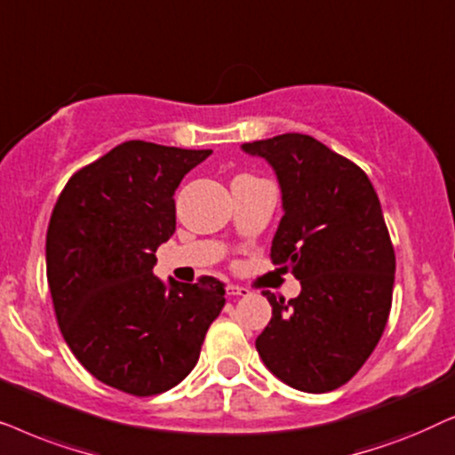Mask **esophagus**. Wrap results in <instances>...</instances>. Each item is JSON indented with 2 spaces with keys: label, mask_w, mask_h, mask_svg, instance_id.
Masks as SVG:
<instances>
[{
  "label": "esophagus",
  "mask_w": 455,
  "mask_h": 455,
  "mask_svg": "<svg viewBox=\"0 0 455 455\" xmlns=\"http://www.w3.org/2000/svg\"><path fill=\"white\" fill-rule=\"evenodd\" d=\"M228 295H237V298H243V295H250V289L239 287V284H231V287H228Z\"/></svg>",
  "instance_id": "34e87169"
}]
</instances>
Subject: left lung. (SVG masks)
<instances>
[{"mask_svg": "<svg viewBox=\"0 0 455 455\" xmlns=\"http://www.w3.org/2000/svg\"><path fill=\"white\" fill-rule=\"evenodd\" d=\"M275 168L284 214L272 264L301 283L295 299L264 291L272 318L256 349L293 389L326 393L347 383L383 337L395 251L377 191L347 157L301 132L243 143Z\"/></svg>", "mask_w": 455, "mask_h": 455, "instance_id": "8db88e82", "label": "left lung"}]
</instances>
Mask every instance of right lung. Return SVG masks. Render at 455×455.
Returning <instances> with one entry per match:
<instances>
[{"label":"right lung","instance_id":"right-lung-1","mask_svg":"<svg viewBox=\"0 0 455 455\" xmlns=\"http://www.w3.org/2000/svg\"><path fill=\"white\" fill-rule=\"evenodd\" d=\"M212 149L124 141L72 174L53 205L47 283L64 341L97 380L137 397L179 385L224 307V283L166 287L156 250L177 228L174 191Z\"/></svg>","mask_w":455,"mask_h":455}]
</instances>
